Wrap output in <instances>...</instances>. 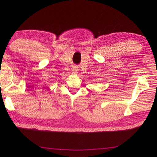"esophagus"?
I'll use <instances>...</instances> for the list:
<instances>
[{"label": "esophagus", "mask_w": 157, "mask_h": 157, "mask_svg": "<svg viewBox=\"0 0 157 157\" xmlns=\"http://www.w3.org/2000/svg\"><path fill=\"white\" fill-rule=\"evenodd\" d=\"M73 70H72V71H73V73H78V68H77V67H75H75H73Z\"/></svg>", "instance_id": "obj_1"}]
</instances>
